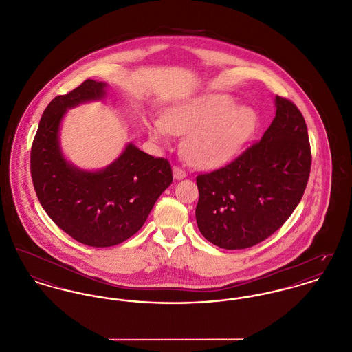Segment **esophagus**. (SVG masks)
<instances>
[{"label": "esophagus", "mask_w": 352, "mask_h": 352, "mask_svg": "<svg viewBox=\"0 0 352 352\" xmlns=\"http://www.w3.org/2000/svg\"><path fill=\"white\" fill-rule=\"evenodd\" d=\"M172 172H173V179H175V180H182V179H186V177H187L186 170H183V169L179 168V166H173Z\"/></svg>", "instance_id": "1"}]
</instances>
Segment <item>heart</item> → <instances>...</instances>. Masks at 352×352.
<instances>
[{
	"mask_svg": "<svg viewBox=\"0 0 352 352\" xmlns=\"http://www.w3.org/2000/svg\"><path fill=\"white\" fill-rule=\"evenodd\" d=\"M234 103L224 94L195 98L169 107L164 120L145 118L144 128L152 140L164 144L172 133L187 134L184 157L197 168H218L232 160L256 130V111Z\"/></svg>",
	"mask_w": 352,
	"mask_h": 352,
	"instance_id": "obj_1",
	"label": "heart"
}]
</instances>
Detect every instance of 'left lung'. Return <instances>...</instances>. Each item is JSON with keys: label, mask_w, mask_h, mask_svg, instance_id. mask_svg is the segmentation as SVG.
I'll list each match as a JSON object with an SVG mask.
<instances>
[{"label": "left lung", "mask_w": 352, "mask_h": 352, "mask_svg": "<svg viewBox=\"0 0 352 352\" xmlns=\"http://www.w3.org/2000/svg\"><path fill=\"white\" fill-rule=\"evenodd\" d=\"M276 117L262 138L236 160L199 175L196 223L227 250L252 248L288 221L311 172V146L300 110L276 96Z\"/></svg>", "instance_id": "1"}]
</instances>
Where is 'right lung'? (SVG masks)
Masks as SVG:
<instances>
[{
  "label": "right lung",
  "mask_w": 352,
  "mask_h": 352,
  "mask_svg": "<svg viewBox=\"0 0 352 352\" xmlns=\"http://www.w3.org/2000/svg\"><path fill=\"white\" fill-rule=\"evenodd\" d=\"M107 87L87 79L54 98L43 113L31 152L40 204L64 232L93 248L114 246L134 235L173 180L168 161L146 155L133 142L100 169H83L67 160L60 145L64 116L82 103L104 99Z\"/></svg>",
  "instance_id": "obj_1"
}]
</instances>
